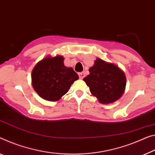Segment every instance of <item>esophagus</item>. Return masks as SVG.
Masks as SVG:
<instances>
[{
	"instance_id": "34e87169",
	"label": "esophagus",
	"mask_w": 155,
	"mask_h": 155,
	"mask_svg": "<svg viewBox=\"0 0 155 155\" xmlns=\"http://www.w3.org/2000/svg\"><path fill=\"white\" fill-rule=\"evenodd\" d=\"M78 75H79V77H80V79H83V78H84V76H85V74H84V72L79 73H78Z\"/></svg>"
}]
</instances>
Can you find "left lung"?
<instances>
[{"label":"left lung","mask_w":155,"mask_h":155,"mask_svg":"<svg viewBox=\"0 0 155 155\" xmlns=\"http://www.w3.org/2000/svg\"><path fill=\"white\" fill-rule=\"evenodd\" d=\"M89 72L90 74L83 80L100 102L111 103L122 96L126 78L124 73L117 66L96 59L94 65L89 68Z\"/></svg>","instance_id":"left-lung-1"}]
</instances>
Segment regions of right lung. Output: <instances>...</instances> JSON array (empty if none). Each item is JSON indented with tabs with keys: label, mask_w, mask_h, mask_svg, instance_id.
Listing matches in <instances>:
<instances>
[{
	"label": "right lung",
	"mask_w": 155,
	"mask_h": 155,
	"mask_svg": "<svg viewBox=\"0 0 155 155\" xmlns=\"http://www.w3.org/2000/svg\"><path fill=\"white\" fill-rule=\"evenodd\" d=\"M79 76L64 64L62 56L46 58L35 66L32 84L35 91L46 101H56L66 94Z\"/></svg>",
	"instance_id": "add662e5"
}]
</instances>
